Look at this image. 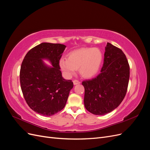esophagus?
<instances>
[{
	"label": "esophagus",
	"mask_w": 150,
	"mask_h": 150,
	"mask_svg": "<svg viewBox=\"0 0 150 150\" xmlns=\"http://www.w3.org/2000/svg\"><path fill=\"white\" fill-rule=\"evenodd\" d=\"M73 83H74V85H76V84H80L81 82H80L79 81H78V80H74V81H73Z\"/></svg>",
	"instance_id": "esophagus-1"
}]
</instances>
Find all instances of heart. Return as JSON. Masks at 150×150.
I'll return each mask as SVG.
<instances>
[{
    "label": "heart",
    "instance_id": "1",
    "mask_svg": "<svg viewBox=\"0 0 150 150\" xmlns=\"http://www.w3.org/2000/svg\"><path fill=\"white\" fill-rule=\"evenodd\" d=\"M103 61L101 51L97 48H81L67 54V59L62 58L59 61L61 69L68 76L74 74L79 69L84 78H90L96 75Z\"/></svg>",
    "mask_w": 150,
    "mask_h": 150
}]
</instances>
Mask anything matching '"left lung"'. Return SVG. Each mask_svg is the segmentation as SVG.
<instances>
[{
	"instance_id": "1",
	"label": "left lung",
	"mask_w": 150,
	"mask_h": 150,
	"mask_svg": "<svg viewBox=\"0 0 150 150\" xmlns=\"http://www.w3.org/2000/svg\"><path fill=\"white\" fill-rule=\"evenodd\" d=\"M129 79V65L124 52L108 42L101 73L83 81L84 106L96 115H104L118 106L125 98Z\"/></svg>"
}]
</instances>
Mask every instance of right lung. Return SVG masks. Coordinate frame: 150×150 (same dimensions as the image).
Returning a JSON list of instances; mask_svg holds the SVG:
<instances>
[{"instance_id": "obj_1", "label": "right lung", "mask_w": 150, "mask_h": 150, "mask_svg": "<svg viewBox=\"0 0 150 150\" xmlns=\"http://www.w3.org/2000/svg\"><path fill=\"white\" fill-rule=\"evenodd\" d=\"M66 46L43 42L26 54L20 71L22 94L28 106L39 115L51 116L64 108L71 89V80L62 78L59 61ZM52 62V67L42 59Z\"/></svg>"}]
</instances>
